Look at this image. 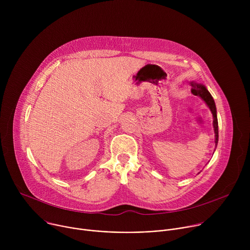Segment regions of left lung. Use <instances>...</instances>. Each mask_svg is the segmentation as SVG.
I'll list each match as a JSON object with an SVG mask.
<instances>
[{"label":"left lung","instance_id":"1","mask_svg":"<svg viewBox=\"0 0 250 250\" xmlns=\"http://www.w3.org/2000/svg\"><path fill=\"white\" fill-rule=\"evenodd\" d=\"M192 86L191 92L196 95L201 97L205 103L207 104V105L209 108L211 114H212V125H213V130H215V142H216V146L218 145V141H219V125H218V118H217V108H216V104L215 101H213L211 95L209 94V92L207 90V88L202 85V84H197L194 82L190 83Z\"/></svg>","mask_w":250,"mask_h":250}]
</instances>
